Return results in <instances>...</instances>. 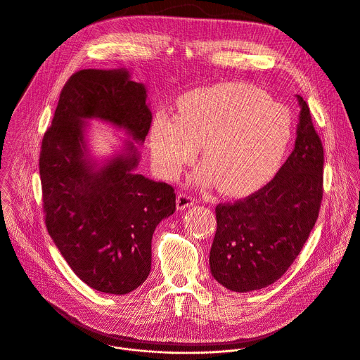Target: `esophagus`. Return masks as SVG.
<instances>
[{"instance_id": "34e87169", "label": "esophagus", "mask_w": 360, "mask_h": 360, "mask_svg": "<svg viewBox=\"0 0 360 360\" xmlns=\"http://www.w3.org/2000/svg\"><path fill=\"white\" fill-rule=\"evenodd\" d=\"M193 199L191 198V196H188V195H185V193H179L178 196H176V209L178 210H185L186 207H191V206H193Z\"/></svg>"}]
</instances>
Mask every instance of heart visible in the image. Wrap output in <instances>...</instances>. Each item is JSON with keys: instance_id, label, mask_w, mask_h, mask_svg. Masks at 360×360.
Returning <instances> with one entry per match:
<instances>
[{"instance_id": "heart-1", "label": "heart", "mask_w": 360, "mask_h": 360, "mask_svg": "<svg viewBox=\"0 0 360 360\" xmlns=\"http://www.w3.org/2000/svg\"><path fill=\"white\" fill-rule=\"evenodd\" d=\"M292 136L287 107L249 83H220L192 90L178 101L176 117L160 112L150 130L153 161L174 179L202 146L196 174L227 196H246L278 171Z\"/></svg>"}]
</instances>
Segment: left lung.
<instances>
[{
    "mask_svg": "<svg viewBox=\"0 0 360 360\" xmlns=\"http://www.w3.org/2000/svg\"><path fill=\"white\" fill-rule=\"evenodd\" d=\"M300 118L294 150L276 178L252 196L216 206L209 255L213 278L249 292L276 283L302 250L322 199L323 148L309 107L297 94Z\"/></svg>",
    "mask_w": 360,
    "mask_h": 360,
    "instance_id": "left-lung-1",
    "label": "left lung"
}]
</instances>
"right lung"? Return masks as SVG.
<instances>
[{
  "label": "right lung",
  "mask_w": 360,
  "mask_h": 360,
  "mask_svg": "<svg viewBox=\"0 0 360 360\" xmlns=\"http://www.w3.org/2000/svg\"><path fill=\"white\" fill-rule=\"evenodd\" d=\"M147 87L126 68L84 69L60 91L39 158L46 229L73 273L89 287L124 295L151 270V240L175 212L174 188L137 174L153 114ZM90 119L129 137L112 156L89 150Z\"/></svg>",
  "instance_id": "add662e5"
}]
</instances>
